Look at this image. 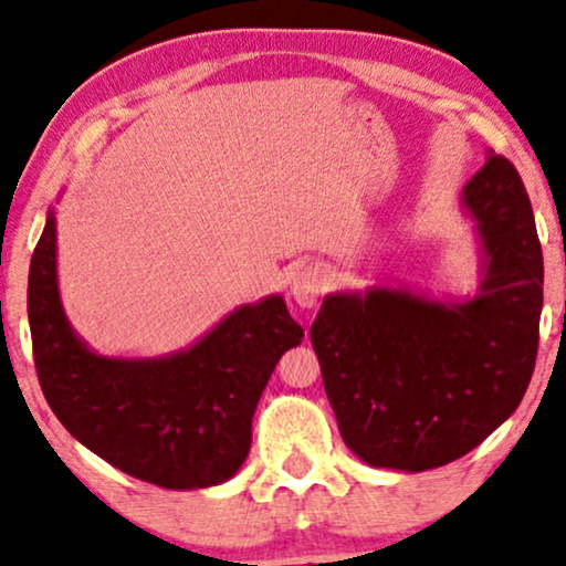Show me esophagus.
<instances>
[{"instance_id":"1","label":"esophagus","mask_w":566,"mask_h":566,"mask_svg":"<svg viewBox=\"0 0 566 566\" xmlns=\"http://www.w3.org/2000/svg\"><path fill=\"white\" fill-rule=\"evenodd\" d=\"M324 295V274L316 266L300 269L290 282V297L300 307H313Z\"/></svg>"}]
</instances>
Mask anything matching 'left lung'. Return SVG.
<instances>
[{"label":"left lung","mask_w":566,"mask_h":566,"mask_svg":"<svg viewBox=\"0 0 566 566\" xmlns=\"http://www.w3.org/2000/svg\"><path fill=\"white\" fill-rule=\"evenodd\" d=\"M460 203L475 224L473 295L339 290L311 326L342 439L370 468L423 473L460 460L531 384L543 307L531 198L512 161L489 151Z\"/></svg>","instance_id":"left-lung-1"}]
</instances>
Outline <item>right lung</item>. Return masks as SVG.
I'll use <instances>...</instances> for the list:
<instances>
[{
  "label": "right lung",
  "instance_id": "obj_1",
  "mask_svg": "<svg viewBox=\"0 0 566 566\" xmlns=\"http://www.w3.org/2000/svg\"><path fill=\"white\" fill-rule=\"evenodd\" d=\"M28 324L35 374L60 423L117 470L171 491L238 475L279 357L303 342L284 297L269 295L171 355H98L64 316L54 206L31 259Z\"/></svg>",
  "mask_w": 566,
  "mask_h": 566
}]
</instances>
